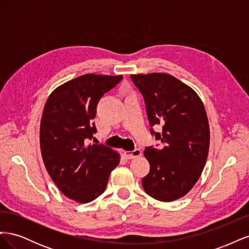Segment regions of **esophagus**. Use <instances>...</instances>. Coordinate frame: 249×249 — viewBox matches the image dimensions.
<instances>
[{"mask_svg": "<svg viewBox=\"0 0 249 249\" xmlns=\"http://www.w3.org/2000/svg\"><path fill=\"white\" fill-rule=\"evenodd\" d=\"M124 156L127 159H133V158H137L141 156V150L139 148H135L134 150H131V152H124Z\"/></svg>", "mask_w": 249, "mask_h": 249, "instance_id": "obj_1", "label": "esophagus"}]
</instances>
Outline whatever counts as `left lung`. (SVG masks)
<instances>
[{"mask_svg":"<svg viewBox=\"0 0 249 249\" xmlns=\"http://www.w3.org/2000/svg\"><path fill=\"white\" fill-rule=\"evenodd\" d=\"M131 79L144 99L150 134L161 142L144 149L150 169L142 178L143 189L158 200L178 199L192 189L207 162L205 107L192 88L168 73L132 74ZM155 125L162 126L161 133L153 131Z\"/></svg>","mask_w":249,"mask_h":249,"instance_id":"8db88e82","label":"left lung"}]
</instances>
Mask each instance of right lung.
<instances>
[{
    "mask_svg": "<svg viewBox=\"0 0 249 249\" xmlns=\"http://www.w3.org/2000/svg\"><path fill=\"white\" fill-rule=\"evenodd\" d=\"M123 76L83 74L51 93L40 124V149L50 177L66 197L81 203L106 189L119 155L104 144H87L96 127L93 118L101 97Z\"/></svg>",
    "mask_w": 249,
    "mask_h": 249,
    "instance_id": "add662e5",
    "label": "right lung"
}]
</instances>
